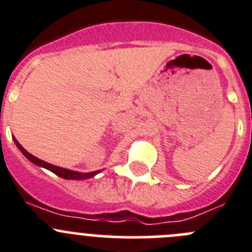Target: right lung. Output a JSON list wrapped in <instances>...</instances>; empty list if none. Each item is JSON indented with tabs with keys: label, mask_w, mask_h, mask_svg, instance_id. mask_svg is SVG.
Instances as JSON below:
<instances>
[{
	"label": "right lung",
	"mask_w": 252,
	"mask_h": 252,
	"mask_svg": "<svg viewBox=\"0 0 252 252\" xmlns=\"http://www.w3.org/2000/svg\"><path fill=\"white\" fill-rule=\"evenodd\" d=\"M13 140H15L16 145H17L18 149L22 152V154L25 155L26 158L28 159L30 161H32L33 164H36V165L38 166H42V168H46L48 169V170H51L52 173H55L56 175L61 176V178H63V179H68V180H83V179H89V178H93L95 174L99 173V170L97 171H92V173H78V171H73V170H68V169H63V168H60V166H56V165H52V164L49 163H46V161L41 160V159L36 158V157H33L32 154H30V153L27 152V150L25 149V148L22 147V145L20 144V143L17 142V140L13 138Z\"/></svg>",
	"instance_id": "obj_1"
}]
</instances>
